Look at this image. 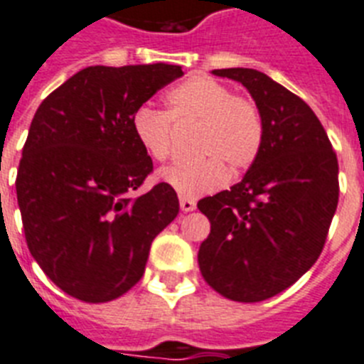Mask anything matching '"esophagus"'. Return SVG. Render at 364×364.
<instances>
[{"instance_id": "1", "label": "esophagus", "mask_w": 364, "mask_h": 364, "mask_svg": "<svg viewBox=\"0 0 364 364\" xmlns=\"http://www.w3.org/2000/svg\"><path fill=\"white\" fill-rule=\"evenodd\" d=\"M179 207H181V210H185V213H191V210L196 209V201L191 200V198H179Z\"/></svg>"}]
</instances>
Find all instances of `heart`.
<instances>
[{"label":"heart","mask_w":364,"mask_h":364,"mask_svg":"<svg viewBox=\"0 0 364 364\" xmlns=\"http://www.w3.org/2000/svg\"><path fill=\"white\" fill-rule=\"evenodd\" d=\"M133 133L155 161L172 155L177 129L196 127L192 151L200 155L159 172L161 181L181 198L218 191L233 176L255 164L264 142L261 109L252 97L239 96L209 75H191L166 94V112L140 107L133 114Z\"/></svg>","instance_id":"b5f03b06"}]
</instances>
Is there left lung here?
<instances>
[{"label":"left lung","instance_id":"obj_1","mask_svg":"<svg viewBox=\"0 0 364 364\" xmlns=\"http://www.w3.org/2000/svg\"><path fill=\"white\" fill-rule=\"evenodd\" d=\"M213 73L248 88L264 142L242 181L198 201L210 222L198 264L218 294L253 304L285 291L320 257L338 203V161L301 97L257 70Z\"/></svg>","mask_w":364,"mask_h":364}]
</instances>
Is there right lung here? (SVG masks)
<instances>
[{
  "mask_svg": "<svg viewBox=\"0 0 364 364\" xmlns=\"http://www.w3.org/2000/svg\"><path fill=\"white\" fill-rule=\"evenodd\" d=\"M177 64L88 66L36 109L16 176L27 248L60 291L120 298L144 276L149 246L179 213L172 187L135 196L154 161L133 114L181 77Z\"/></svg>",
  "mask_w": 364,
  "mask_h": 364,
  "instance_id": "1",
  "label": "right lung"
}]
</instances>
